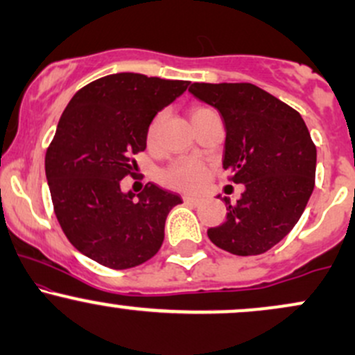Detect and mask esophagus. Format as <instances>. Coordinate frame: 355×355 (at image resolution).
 I'll return each mask as SVG.
<instances>
[{"label":"esophagus","mask_w":355,"mask_h":355,"mask_svg":"<svg viewBox=\"0 0 355 355\" xmlns=\"http://www.w3.org/2000/svg\"><path fill=\"white\" fill-rule=\"evenodd\" d=\"M183 202L189 203V205H198L202 202V198L193 197V195H183Z\"/></svg>","instance_id":"esophagus-1"}]
</instances>
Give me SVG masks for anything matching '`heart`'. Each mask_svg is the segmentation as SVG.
Instances as JSON below:
<instances>
[{"instance_id":"heart-1","label":"heart","mask_w":355,"mask_h":355,"mask_svg":"<svg viewBox=\"0 0 355 355\" xmlns=\"http://www.w3.org/2000/svg\"><path fill=\"white\" fill-rule=\"evenodd\" d=\"M207 112H211V110L203 107L191 108V120L205 115ZM160 121L162 115H157L152 120V123H150L148 132H146V140H148V144H153L155 138H157ZM207 173H209V168H207V165L203 164L202 160H198V158H178V160H175L168 168H165L164 172H162V182H164L166 187H170V189L193 191L200 189L203 183H205Z\"/></svg>"}]
</instances>
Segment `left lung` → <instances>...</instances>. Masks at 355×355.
Returning <instances> with one entry per match:
<instances>
[{"mask_svg": "<svg viewBox=\"0 0 355 355\" xmlns=\"http://www.w3.org/2000/svg\"><path fill=\"white\" fill-rule=\"evenodd\" d=\"M189 92L220 112L223 168L243 183L222 225L207 235L234 255H260L288 234L315 185L317 150L300 113L252 83H193Z\"/></svg>", "mask_w": 355, "mask_h": 355, "instance_id": "1", "label": "left lung"}]
</instances>
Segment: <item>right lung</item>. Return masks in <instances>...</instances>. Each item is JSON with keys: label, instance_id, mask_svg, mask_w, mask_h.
<instances>
[{"label": "right lung", "instance_id": "add662e5", "mask_svg": "<svg viewBox=\"0 0 355 355\" xmlns=\"http://www.w3.org/2000/svg\"><path fill=\"white\" fill-rule=\"evenodd\" d=\"M190 81L140 73L98 78L75 93L44 157L51 202L71 245L101 266L123 270L160 250L177 193L146 183L123 193L120 182L137 170L153 116Z\"/></svg>", "mask_w": 355, "mask_h": 355}]
</instances>
